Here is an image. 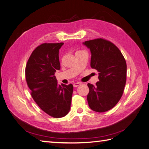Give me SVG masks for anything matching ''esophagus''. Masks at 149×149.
Here are the masks:
<instances>
[{
  "instance_id": "obj_1",
  "label": "esophagus",
  "mask_w": 149,
  "mask_h": 149,
  "mask_svg": "<svg viewBox=\"0 0 149 149\" xmlns=\"http://www.w3.org/2000/svg\"><path fill=\"white\" fill-rule=\"evenodd\" d=\"M80 85H81V83H79V82H77V83H74V87H77V86H79Z\"/></svg>"
}]
</instances>
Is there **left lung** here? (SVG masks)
<instances>
[{"mask_svg": "<svg viewBox=\"0 0 149 149\" xmlns=\"http://www.w3.org/2000/svg\"><path fill=\"white\" fill-rule=\"evenodd\" d=\"M91 53V66L98 73L99 81L96 86L88 83L89 107L102 113L115 107L123 96L126 81L125 58L112 42L103 38L83 43Z\"/></svg>", "mask_w": 149, "mask_h": 149, "instance_id": "1", "label": "left lung"}]
</instances>
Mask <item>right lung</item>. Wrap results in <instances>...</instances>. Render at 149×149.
Listing matches in <instances>:
<instances>
[{"mask_svg":"<svg viewBox=\"0 0 149 149\" xmlns=\"http://www.w3.org/2000/svg\"><path fill=\"white\" fill-rule=\"evenodd\" d=\"M64 43L42 44L32 51L25 68L26 83L34 102L51 117L61 118L70 109L72 84L58 85L55 72L61 69L58 52Z\"/></svg>","mask_w":149,"mask_h":149,"instance_id":"obj_1","label":"right lung"}]
</instances>
